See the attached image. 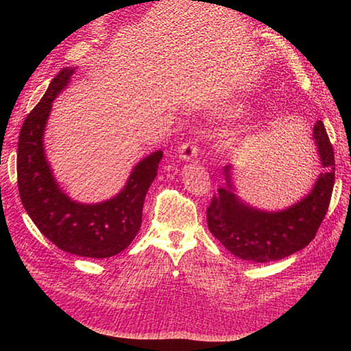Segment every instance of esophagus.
<instances>
[{
	"mask_svg": "<svg viewBox=\"0 0 351 351\" xmlns=\"http://www.w3.org/2000/svg\"><path fill=\"white\" fill-rule=\"evenodd\" d=\"M196 156H197V146L195 142H187L178 147V159H182V161L190 162L193 161Z\"/></svg>",
	"mask_w": 351,
	"mask_h": 351,
	"instance_id": "1",
	"label": "esophagus"
}]
</instances>
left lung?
Returning <instances> with one entry per match:
<instances>
[{"mask_svg":"<svg viewBox=\"0 0 351 351\" xmlns=\"http://www.w3.org/2000/svg\"><path fill=\"white\" fill-rule=\"evenodd\" d=\"M313 143L325 173L317 176L311 192L280 210L254 208L243 200L232 182V165L222 168L226 186L218 189L206 210L208 227L222 246L243 261L265 263L280 261L309 244L331 200L335 162L325 125L313 127Z\"/></svg>","mask_w":351,"mask_h":351,"instance_id":"8db88e82","label":"left lung"}]
</instances>
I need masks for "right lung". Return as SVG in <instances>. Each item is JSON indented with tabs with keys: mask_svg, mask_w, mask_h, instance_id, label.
Returning <instances> with one entry per match:
<instances>
[{
	"mask_svg": "<svg viewBox=\"0 0 351 351\" xmlns=\"http://www.w3.org/2000/svg\"><path fill=\"white\" fill-rule=\"evenodd\" d=\"M74 70L76 67H64L51 80L22 125L17 147L19 193L34 224L57 247L83 258H111L139 232L145 196L164 152L155 151L141 159L115 196L98 204L73 200L52 174L44 134L52 102L69 86Z\"/></svg>",
	"mask_w": 351,
	"mask_h": 351,
	"instance_id": "add662e5",
	"label": "right lung"
}]
</instances>
